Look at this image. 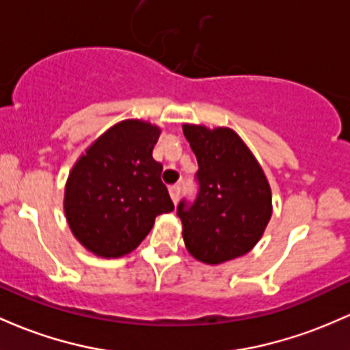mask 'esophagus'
<instances>
[{
    "mask_svg": "<svg viewBox=\"0 0 350 350\" xmlns=\"http://www.w3.org/2000/svg\"><path fill=\"white\" fill-rule=\"evenodd\" d=\"M179 194H181V187H179V186L169 187V196H171V199H172V202H174V204L179 201Z\"/></svg>",
    "mask_w": 350,
    "mask_h": 350,
    "instance_id": "1",
    "label": "esophagus"
}]
</instances>
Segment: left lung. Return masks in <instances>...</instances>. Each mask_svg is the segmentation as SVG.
I'll list each match as a JSON object with an SVG mask.
<instances>
[{
    "label": "left lung",
    "mask_w": 350,
    "mask_h": 350,
    "mask_svg": "<svg viewBox=\"0 0 350 350\" xmlns=\"http://www.w3.org/2000/svg\"><path fill=\"white\" fill-rule=\"evenodd\" d=\"M183 131L199 166L194 202L178 206L187 251L206 264L247 254L272 216L262 167L232 129L184 124Z\"/></svg>",
    "instance_id": "left-lung-1"
}]
</instances>
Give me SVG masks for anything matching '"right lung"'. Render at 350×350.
I'll use <instances>...</instances> for the list:
<instances>
[{"label":"right lung","mask_w":350,"mask_h":350,"mask_svg":"<svg viewBox=\"0 0 350 350\" xmlns=\"http://www.w3.org/2000/svg\"><path fill=\"white\" fill-rule=\"evenodd\" d=\"M161 129L126 119L99 136L69 172L64 214L76 239L101 257L134 251L156 216L174 209L152 157Z\"/></svg>","instance_id":"obj_1"}]
</instances>
